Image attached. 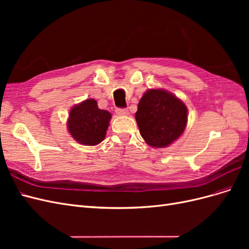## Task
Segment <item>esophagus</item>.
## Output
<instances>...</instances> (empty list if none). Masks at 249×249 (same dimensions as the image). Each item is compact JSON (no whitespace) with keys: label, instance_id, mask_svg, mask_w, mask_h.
I'll return each mask as SVG.
<instances>
[{"label":"esophagus","instance_id":"obj_1","mask_svg":"<svg viewBox=\"0 0 249 249\" xmlns=\"http://www.w3.org/2000/svg\"><path fill=\"white\" fill-rule=\"evenodd\" d=\"M116 114L119 115V116H125V115L129 114V111H127L126 109L117 108V109H116Z\"/></svg>","mask_w":249,"mask_h":249}]
</instances>
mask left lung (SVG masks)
Masks as SVG:
<instances>
[{"mask_svg":"<svg viewBox=\"0 0 249 249\" xmlns=\"http://www.w3.org/2000/svg\"><path fill=\"white\" fill-rule=\"evenodd\" d=\"M135 118L149 146L167 147L186 129L188 110L179 99L164 89H148L138 104Z\"/></svg>","mask_w":249,"mask_h":249,"instance_id":"1","label":"left lung"}]
</instances>
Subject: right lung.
Returning <instances> with one entry per match:
<instances>
[{
    "mask_svg": "<svg viewBox=\"0 0 249 249\" xmlns=\"http://www.w3.org/2000/svg\"><path fill=\"white\" fill-rule=\"evenodd\" d=\"M110 119L109 111L101 110L95 100L89 99L71 109L67 130L81 144L96 145L106 137Z\"/></svg>",
    "mask_w": 249,
    "mask_h": 249,
    "instance_id": "obj_1",
    "label": "right lung"
}]
</instances>
